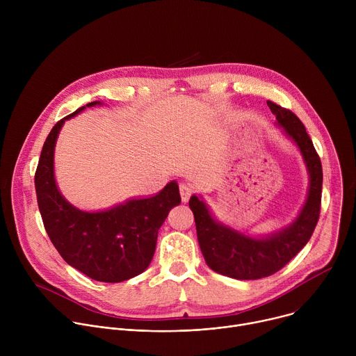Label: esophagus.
Segmentation results:
<instances>
[{"label":"esophagus","instance_id":"1","mask_svg":"<svg viewBox=\"0 0 356 356\" xmlns=\"http://www.w3.org/2000/svg\"><path fill=\"white\" fill-rule=\"evenodd\" d=\"M193 191H194V187H193L190 183H181V184H180V194H181L183 202L188 201V198H190V195L193 194Z\"/></svg>","mask_w":356,"mask_h":356}]
</instances>
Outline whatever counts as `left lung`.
Segmentation results:
<instances>
[{"instance_id":"obj_1","label":"left lung","mask_w":356,"mask_h":356,"mask_svg":"<svg viewBox=\"0 0 356 356\" xmlns=\"http://www.w3.org/2000/svg\"><path fill=\"white\" fill-rule=\"evenodd\" d=\"M268 106L286 135L298 146L309 170V194L297 218L282 231L252 238L216 221L206 202L197 195L188 201L206 264L214 272L239 280L268 277L286 266L310 241L321 210L323 168L313 140L296 114L272 101H268Z\"/></svg>"}]
</instances>
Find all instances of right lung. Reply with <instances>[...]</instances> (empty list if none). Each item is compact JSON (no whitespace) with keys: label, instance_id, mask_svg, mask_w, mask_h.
<instances>
[{"label":"right lung","instance_id":"add662e5","mask_svg":"<svg viewBox=\"0 0 356 356\" xmlns=\"http://www.w3.org/2000/svg\"><path fill=\"white\" fill-rule=\"evenodd\" d=\"M97 104L101 103L86 104L49 132L35 173V188L44 229L60 257L97 282L118 283L146 270L154 258L159 228L181 198L177 183L170 181L154 197L132 198L106 211L87 213L60 194L54 173L59 131L66 120Z\"/></svg>","mask_w":356,"mask_h":356}]
</instances>
